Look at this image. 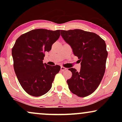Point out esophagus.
Returning <instances> with one entry per match:
<instances>
[{"label":"esophagus","instance_id":"esophagus-1","mask_svg":"<svg viewBox=\"0 0 122 122\" xmlns=\"http://www.w3.org/2000/svg\"><path fill=\"white\" fill-rule=\"evenodd\" d=\"M66 70H67V68H65L64 66H61V71H65Z\"/></svg>","mask_w":122,"mask_h":122}]
</instances>
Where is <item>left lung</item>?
<instances>
[{
	"mask_svg": "<svg viewBox=\"0 0 122 122\" xmlns=\"http://www.w3.org/2000/svg\"><path fill=\"white\" fill-rule=\"evenodd\" d=\"M61 35L81 62V69L68 70L72 77L67 80L69 89L79 97L91 95L100 84L106 71L108 52L106 42L100 36L80 29L61 30Z\"/></svg>",
	"mask_w": 122,
	"mask_h": 122,
	"instance_id": "obj_1",
	"label": "left lung"
}]
</instances>
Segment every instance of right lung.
Wrapping results in <instances>:
<instances>
[{
	"label": "right lung",
	"mask_w": 122,
	"mask_h": 122,
	"mask_svg": "<svg viewBox=\"0 0 122 122\" xmlns=\"http://www.w3.org/2000/svg\"><path fill=\"white\" fill-rule=\"evenodd\" d=\"M60 30L39 29L21 35L12 48L14 69L23 89L31 96H41L51 88L59 65L43 64L45 53L59 38Z\"/></svg>",
	"instance_id": "obj_1"
}]
</instances>
